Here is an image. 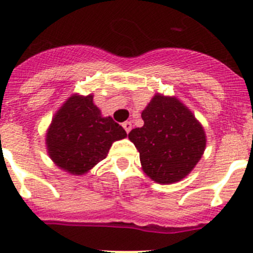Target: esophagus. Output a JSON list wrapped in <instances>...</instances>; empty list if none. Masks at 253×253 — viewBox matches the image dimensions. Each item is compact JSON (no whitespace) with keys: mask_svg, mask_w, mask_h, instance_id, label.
Wrapping results in <instances>:
<instances>
[{"mask_svg":"<svg viewBox=\"0 0 253 253\" xmlns=\"http://www.w3.org/2000/svg\"><path fill=\"white\" fill-rule=\"evenodd\" d=\"M122 126H124V128H125V131L127 132V133H128L129 131H131L132 129V124L129 121H126V122H124V125H122Z\"/></svg>","mask_w":253,"mask_h":253,"instance_id":"obj_1","label":"esophagus"}]
</instances>
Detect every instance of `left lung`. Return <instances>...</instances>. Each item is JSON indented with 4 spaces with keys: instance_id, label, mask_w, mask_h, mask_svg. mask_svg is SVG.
Instances as JSON below:
<instances>
[{
    "instance_id": "1",
    "label": "left lung",
    "mask_w": 253,
    "mask_h": 253,
    "mask_svg": "<svg viewBox=\"0 0 253 253\" xmlns=\"http://www.w3.org/2000/svg\"><path fill=\"white\" fill-rule=\"evenodd\" d=\"M141 117L145 124L132 129L128 138L140 152L143 172L161 185L185 178L206 148L202 125L180 100L160 93Z\"/></svg>"
}]
</instances>
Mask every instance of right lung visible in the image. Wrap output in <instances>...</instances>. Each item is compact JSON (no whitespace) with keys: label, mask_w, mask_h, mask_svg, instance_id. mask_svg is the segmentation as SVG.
Returning <instances> with one entry per match:
<instances>
[{"label":"right lung","mask_w":253,"mask_h":253,"mask_svg":"<svg viewBox=\"0 0 253 253\" xmlns=\"http://www.w3.org/2000/svg\"><path fill=\"white\" fill-rule=\"evenodd\" d=\"M126 136L117 122L102 117L93 94H72L47 129V152L56 166L80 176L105 160L112 143Z\"/></svg>","instance_id":"1"}]
</instances>
